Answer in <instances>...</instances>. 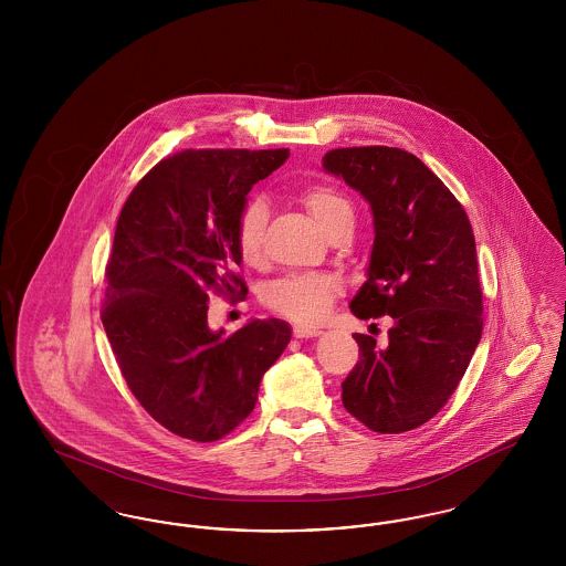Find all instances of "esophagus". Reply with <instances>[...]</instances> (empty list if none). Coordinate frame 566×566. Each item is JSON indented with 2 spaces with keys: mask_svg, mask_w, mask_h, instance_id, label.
<instances>
[{
  "mask_svg": "<svg viewBox=\"0 0 566 566\" xmlns=\"http://www.w3.org/2000/svg\"><path fill=\"white\" fill-rule=\"evenodd\" d=\"M293 335H295L296 339H307V337H318V335H323V331L316 328V326H295V328H293Z\"/></svg>",
  "mask_w": 566,
  "mask_h": 566,
  "instance_id": "1",
  "label": "esophagus"
}]
</instances>
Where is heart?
<instances>
[{"label": "heart", "mask_w": 566, "mask_h": 566, "mask_svg": "<svg viewBox=\"0 0 566 566\" xmlns=\"http://www.w3.org/2000/svg\"><path fill=\"white\" fill-rule=\"evenodd\" d=\"M303 203L326 235L344 224L354 227L350 199L337 189L312 187L303 192ZM268 220L270 208L263 199L248 201L240 212L235 242L248 265H259L265 256ZM339 293L342 282L331 273H289L265 289V303L295 323L318 324Z\"/></svg>", "instance_id": "1"}]
</instances>
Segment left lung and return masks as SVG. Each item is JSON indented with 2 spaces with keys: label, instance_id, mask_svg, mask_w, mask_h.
<instances>
[{
  "label": "left lung",
  "instance_id": "left-lung-1",
  "mask_svg": "<svg viewBox=\"0 0 566 566\" xmlns=\"http://www.w3.org/2000/svg\"><path fill=\"white\" fill-rule=\"evenodd\" d=\"M323 167L358 190L374 214L367 280L352 314L392 318L384 348L371 335H354L360 358L342 384V401L371 431L418 429L448 403L482 339L471 222L431 169L401 148H335Z\"/></svg>",
  "mask_w": 566,
  "mask_h": 566
}]
</instances>
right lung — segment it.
Wrapping results in <instances>:
<instances>
[{"label":"right lung","instance_id":"obj_1","mask_svg":"<svg viewBox=\"0 0 566 566\" xmlns=\"http://www.w3.org/2000/svg\"><path fill=\"white\" fill-rule=\"evenodd\" d=\"M280 150H185L157 163L125 201L102 323L142 407L192 441H216L254 409L291 326H208L210 293L242 296L235 233L248 192L289 159Z\"/></svg>","mask_w":566,"mask_h":566}]
</instances>
